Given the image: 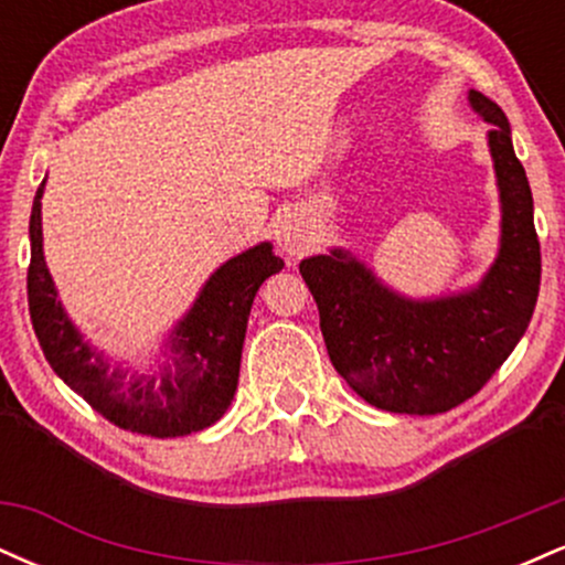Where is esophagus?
Segmentation results:
<instances>
[{
    "label": "esophagus",
    "instance_id": "34e87169",
    "mask_svg": "<svg viewBox=\"0 0 565 565\" xmlns=\"http://www.w3.org/2000/svg\"><path fill=\"white\" fill-rule=\"evenodd\" d=\"M276 244H278V249H281L287 257H300L310 244L308 225H305L300 217L291 215V212H289V215H284L276 223Z\"/></svg>",
    "mask_w": 565,
    "mask_h": 565
}]
</instances>
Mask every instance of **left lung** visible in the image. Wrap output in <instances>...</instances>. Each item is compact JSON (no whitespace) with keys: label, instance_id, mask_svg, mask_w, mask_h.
I'll list each match as a JSON object with an SVG mask.
<instances>
[{"label":"left lung","instance_id":"1","mask_svg":"<svg viewBox=\"0 0 565 565\" xmlns=\"http://www.w3.org/2000/svg\"><path fill=\"white\" fill-rule=\"evenodd\" d=\"M468 100L491 125L489 151L502 204L497 260L478 287L412 300L345 249L300 263L334 369L366 404L385 412L440 414L472 398L508 361L534 316L542 255L526 170L512 151L502 108L476 89Z\"/></svg>","mask_w":565,"mask_h":565}]
</instances>
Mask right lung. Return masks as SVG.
I'll return each mask as SVG.
<instances>
[{"instance_id":"1","label":"right lung","mask_w":565,"mask_h":565,"mask_svg":"<svg viewBox=\"0 0 565 565\" xmlns=\"http://www.w3.org/2000/svg\"><path fill=\"white\" fill-rule=\"evenodd\" d=\"M42 193L31 206L29 313L44 359L71 391L121 430L151 438H178L215 425L238 385L242 348L252 302L268 276L284 268L268 242L223 263L199 291L196 302L167 340L157 374L111 366L84 340L63 310L42 252Z\"/></svg>"}]
</instances>
